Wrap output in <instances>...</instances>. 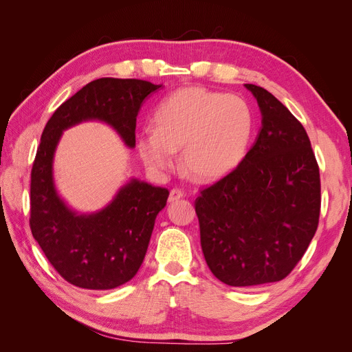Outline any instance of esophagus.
I'll list each match as a JSON object with an SVG mask.
<instances>
[{
  "mask_svg": "<svg viewBox=\"0 0 352 352\" xmlns=\"http://www.w3.org/2000/svg\"><path fill=\"white\" fill-rule=\"evenodd\" d=\"M184 197H185V192H184V190H180V189L175 188V189L170 190L168 202H175V201H177V199H180V198H184Z\"/></svg>",
  "mask_w": 352,
  "mask_h": 352,
  "instance_id": "1",
  "label": "esophagus"
}]
</instances>
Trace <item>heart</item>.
I'll return each instance as SVG.
<instances>
[{
  "label": "heart",
  "mask_w": 352,
  "mask_h": 352,
  "mask_svg": "<svg viewBox=\"0 0 352 352\" xmlns=\"http://www.w3.org/2000/svg\"><path fill=\"white\" fill-rule=\"evenodd\" d=\"M154 124L136 136L138 151L148 167L166 172L180 150L184 172L199 182H212L242 162L252 133V114L238 95L192 87L160 102Z\"/></svg>",
  "instance_id": "heart-1"
}]
</instances>
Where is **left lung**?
<instances>
[{"label":"left lung","mask_w":352,"mask_h":352,"mask_svg":"<svg viewBox=\"0 0 352 352\" xmlns=\"http://www.w3.org/2000/svg\"><path fill=\"white\" fill-rule=\"evenodd\" d=\"M261 129L238 167L195 199L208 269L229 286L279 282L310 245L320 216V173L304 126L257 85L245 83Z\"/></svg>","instance_id":"left-lung-1"}]
</instances>
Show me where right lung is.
<instances>
[{"instance_id":"1","label":"right lung","mask_w":352,"mask_h":352,"mask_svg":"<svg viewBox=\"0 0 352 352\" xmlns=\"http://www.w3.org/2000/svg\"><path fill=\"white\" fill-rule=\"evenodd\" d=\"M162 87L140 79L92 80L60 105L42 132L30 175V230L52 267L74 286L105 291L133 278L168 190L132 177L104 208L74 211L58 195L52 173L61 135L82 122L98 120L135 148L136 116L145 98Z\"/></svg>"}]
</instances>
